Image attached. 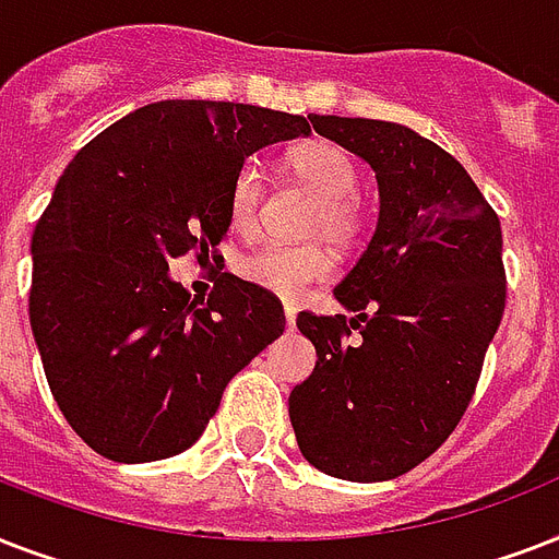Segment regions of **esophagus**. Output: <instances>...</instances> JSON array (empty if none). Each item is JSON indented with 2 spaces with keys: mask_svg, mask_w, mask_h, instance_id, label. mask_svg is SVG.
<instances>
[{
  "mask_svg": "<svg viewBox=\"0 0 559 559\" xmlns=\"http://www.w3.org/2000/svg\"><path fill=\"white\" fill-rule=\"evenodd\" d=\"M284 316H287V328H296V316H298V310H296V305H284Z\"/></svg>",
  "mask_w": 559,
  "mask_h": 559,
  "instance_id": "obj_1",
  "label": "esophagus"
}]
</instances>
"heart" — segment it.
<instances>
[{"label": "heart", "instance_id": "b5f03b06", "mask_svg": "<svg viewBox=\"0 0 559 559\" xmlns=\"http://www.w3.org/2000/svg\"><path fill=\"white\" fill-rule=\"evenodd\" d=\"M287 170L305 188L319 197V209L310 219V235L328 237L333 243L348 246L357 240L362 228L359 209V170L348 151L340 144L310 139L296 144L284 156ZM263 200V174L254 162L240 165L228 188V223L237 231H252L258 223V209ZM237 270L249 284L275 293V296L296 298L310 284L324 281L333 272V254L324 246H258L243 254Z\"/></svg>", "mask_w": 559, "mask_h": 559}]
</instances>
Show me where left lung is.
Instances as JSON below:
<instances>
[{"label":"left lung","instance_id":"1","mask_svg":"<svg viewBox=\"0 0 559 559\" xmlns=\"http://www.w3.org/2000/svg\"><path fill=\"white\" fill-rule=\"evenodd\" d=\"M377 174L380 219L333 296L350 316L298 313L316 368L289 394L298 450L348 481L426 461L467 412L504 313L502 226L435 142L373 118L310 116Z\"/></svg>","mask_w":559,"mask_h":559}]
</instances>
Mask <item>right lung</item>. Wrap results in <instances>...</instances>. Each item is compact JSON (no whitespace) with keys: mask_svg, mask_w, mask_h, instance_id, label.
<instances>
[{"mask_svg":"<svg viewBox=\"0 0 559 559\" xmlns=\"http://www.w3.org/2000/svg\"><path fill=\"white\" fill-rule=\"evenodd\" d=\"M307 133V118L278 109L159 100L69 162L31 237L28 316L57 406L98 455L188 450L228 380L284 333L272 293L223 272L197 301L168 263H217L246 156Z\"/></svg>","mask_w":559,"mask_h":559,"instance_id":"1","label":"right lung"}]
</instances>
